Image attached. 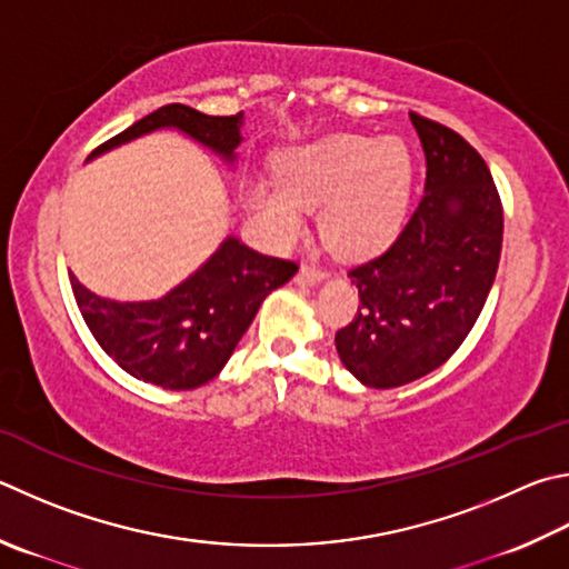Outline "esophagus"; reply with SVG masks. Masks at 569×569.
Masks as SVG:
<instances>
[{
  "label": "esophagus",
  "mask_w": 569,
  "mask_h": 569,
  "mask_svg": "<svg viewBox=\"0 0 569 569\" xmlns=\"http://www.w3.org/2000/svg\"><path fill=\"white\" fill-rule=\"evenodd\" d=\"M326 278V271L318 266H301V271H298V283L303 286H316Z\"/></svg>",
  "instance_id": "34e87169"
}]
</instances>
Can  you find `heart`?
Instances as JSON below:
<instances>
[{"instance_id":"b5f03b06","label":"heart","mask_w":569,"mask_h":569,"mask_svg":"<svg viewBox=\"0 0 569 569\" xmlns=\"http://www.w3.org/2000/svg\"><path fill=\"white\" fill-rule=\"evenodd\" d=\"M412 159L400 139L336 133L283 153L278 179H253L249 209L276 241L301 236L308 209H318L320 231L348 258L380 253L406 219Z\"/></svg>"}]
</instances>
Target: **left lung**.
Instances as JSON below:
<instances>
[{
  "label": "left lung",
  "instance_id": "left-lung-1",
  "mask_svg": "<svg viewBox=\"0 0 569 569\" xmlns=\"http://www.w3.org/2000/svg\"><path fill=\"white\" fill-rule=\"evenodd\" d=\"M426 151V193L386 253L350 268L358 313L336 333L343 366L368 388L440 368L478 320L498 273L502 203L488 163L460 133L410 113Z\"/></svg>",
  "mask_w": 569,
  "mask_h": 569
}]
</instances>
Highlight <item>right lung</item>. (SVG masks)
<instances>
[{
	"label": "right lung",
	"instance_id": "right-lung-1",
	"mask_svg": "<svg viewBox=\"0 0 569 569\" xmlns=\"http://www.w3.org/2000/svg\"><path fill=\"white\" fill-rule=\"evenodd\" d=\"M241 127L243 111L236 117H209L191 107L167 104L101 143L91 157L143 133L177 129L233 163L243 141ZM296 271L293 261L263 256L236 236H226L199 271L157 301H111L91 293L74 273H69V281L91 336L119 368L143 383L191 390L221 373L263 298L291 281Z\"/></svg>",
	"mask_w": 569,
	"mask_h": 569
}]
</instances>
